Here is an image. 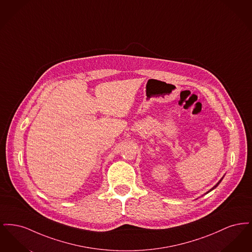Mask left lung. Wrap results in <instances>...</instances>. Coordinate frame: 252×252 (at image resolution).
<instances>
[{"mask_svg":"<svg viewBox=\"0 0 252 252\" xmlns=\"http://www.w3.org/2000/svg\"><path fill=\"white\" fill-rule=\"evenodd\" d=\"M223 180V178H222V179H221V180H219V181H218V182H217V184H216V186H214V187H213V188H212V189H211V190H210V191H209V192H207V193H208V192H211V191H213V190H214V189H215V188H216V187H217V186H218V185H219V183H220V182H221V180Z\"/></svg>","mask_w":252,"mask_h":252,"instance_id":"obj_1","label":"left lung"}]
</instances>
